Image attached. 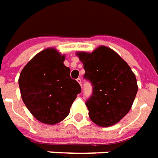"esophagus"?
Instances as JSON below:
<instances>
[{
    "label": "esophagus",
    "mask_w": 158,
    "mask_h": 158,
    "mask_svg": "<svg viewBox=\"0 0 158 158\" xmlns=\"http://www.w3.org/2000/svg\"><path fill=\"white\" fill-rule=\"evenodd\" d=\"M77 82H78L79 84H80V86H82V80L80 78H78V79H77Z\"/></svg>",
    "instance_id": "34e87169"
}]
</instances>
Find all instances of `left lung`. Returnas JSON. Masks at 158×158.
<instances>
[{"instance_id":"1","label":"left lung","mask_w":158,"mask_h":158,"mask_svg":"<svg viewBox=\"0 0 158 158\" xmlns=\"http://www.w3.org/2000/svg\"><path fill=\"white\" fill-rule=\"evenodd\" d=\"M76 55L84 64V78L93 86L92 95L85 103L90 119L104 127L118 123L129 112L138 92L134 73L114 50L106 46Z\"/></svg>"}]
</instances>
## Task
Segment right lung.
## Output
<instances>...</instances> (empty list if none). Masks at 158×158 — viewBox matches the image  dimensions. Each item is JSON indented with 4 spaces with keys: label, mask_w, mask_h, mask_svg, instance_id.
Here are the masks:
<instances>
[{
    "label": "right lung",
    "mask_w": 158,
    "mask_h": 158,
    "mask_svg": "<svg viewBox=\"0 0 158 158\" xmlns=\"http://www.w3.org/2000/svg\"><path fill=\"white\" fill-rule=\"evenodd\" d=\"M64 59L55 49L48 48L30 60L20 74L23 102L45 124H56L65 118L81 92L79 83L71 79L70 69L64 64Z\"/></svg>",
    "instance_id": "add662e5"
}]
</instances>
